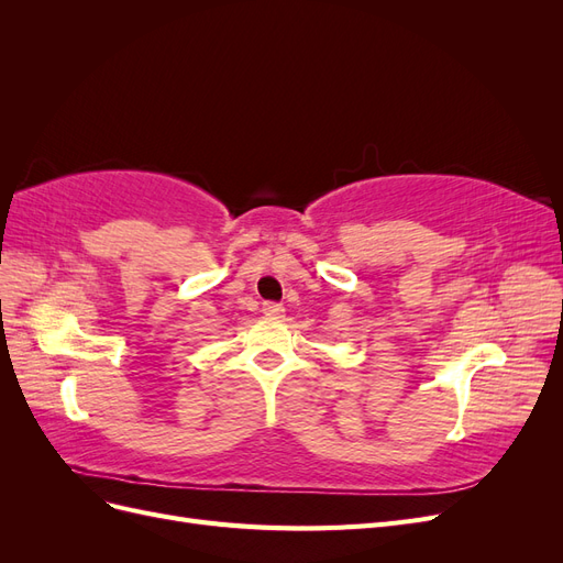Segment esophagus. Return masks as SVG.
Instances as JSON below:
<instances>
[{
	"mask_svg": "<svg viewBox=\"0 0 563 563\" xmlns=\"http://www.w3.org/2000/svg\"><path fill=\"white\" fill-rule=\"evenodd\" d=\"M263 312H265V317H269V319L284 317V308H282L279 302H263Z\"/></svg>",
	"mask_w": 563,
	"mask_h": 563,
	"instance_id": "obj_1",
	"label": "esophagus"
}]
</instances>
